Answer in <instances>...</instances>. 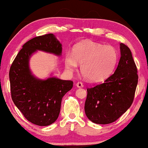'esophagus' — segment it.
<instances>
[{
    "label": "esophagus",
    "mask_w": 148,
    "mask_h": 148,
    "mask_svg": "<svg viewBox=\"0 0 148 148\" xmlns=\"http://www.w3.org/2000/svg\"><path fill=\"white\" fill-rule=\"evenodd\" d=\"M76 87H77V88H83V87H84V84H83L81 82H77V83H76Z\"/></svg>",
    "instance_id": "1"
}]
</instances>
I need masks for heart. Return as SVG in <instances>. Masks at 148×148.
Returning a JSON list of instances; mask_svg holds the SVG:
<instances>
[{
  "label": "heart",
  "mask_w": 148,
  "mask_h": 148,
  "mask_svg": "<svg viewBox=\"0 0 148 148\" xmlns=\"http://www.w3.org/2000/svg\"><path fill=\"white\" fill-rule=\"evenodd\" d=\"M117 60L118 53L114 47L85 41L74 46L72 55L66 54L64 64L70 72L77 68V63L81 64L83 75L92 82H99L111 74Z\"/></svg>",
  "instance_id": "obj_1"
}]
</instances>
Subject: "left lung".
Masks as SVG:
<instances>
[{"instance_id": "obj_1", "label": "left lung", "mask_w": 148, "mask_h": 148, "mask_svg": "<svg viewBox=\"0 0 148 148\" xmlns=\"http://www.w3.org/2000/svg\"><path fill=\"white\" fill-rule=\"evenodd\" d=\"M120 61L115 72L99 84L87 88L85 113L92 123L115 122L133 103L138 76L130 48L120 44Z\"/></svg>"}]
</instances>
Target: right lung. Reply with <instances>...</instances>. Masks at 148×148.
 <instances>
[{"mask_svg":"<svg viewBox=\"0 0 148 148\" xmlns=\"http://www.w3.org/2000/svg\"><path fill=\"white\" fill-rule=\"evenodd\" d=\"M37 50L60 56L62 45L51 33L25 43L10 67V90L13 102L26 120L38 126H48L58 118L62 99L72 88L73 81L35 78L30 70L29 59Z\"/></svg>","mask_w":148,"mask_h":148,"instance_id":"right-lung-1","label":"right lung"}]
</instances>
